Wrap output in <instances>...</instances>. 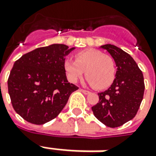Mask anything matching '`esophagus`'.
Returning a JSON list of instances; mask_svg holds the SVG:
<instances>
[{"mask_svg":"<svg viewBox=\"0 0 156 156\" xmlns=\"http://www.w3.org/2000/svg\"><path fill=\"white\" fill-rule=\"evenodd\" d=\"M79 90H80L81 92H83V94H85V95H87V94H90V91H88V90H83V89H80Z\"/></svg>","mask_w":156,"mask_h":156,"instance_id":"esophagus-1","label":"esophagus"}]
</instances>
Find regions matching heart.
Wrapping results in <instances>:
<instances>
[{
	"mask_svg": "<svg viewBox=\"0 0 156 156\" xmlns=\"http://www.w3.org/2000/svg\"><path fill=\"white\" fill-rule=\"evenodd\" d=\"M64 69L71 83H76L82 78L85 70L88 83L98 90L110 86L116 73L114 59L96 49L78 52L75 55V60L66 59Z\"/></svg>",
	"mask_w": 156,
	"mask_h": 156,
	"instance_id": "1",
	"label": "heart"
}]
</instances>
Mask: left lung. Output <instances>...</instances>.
Returning a JSON list of instances; mask_svg holds the SVG:
<instances>
[{
  "instance_id": "1",
  "label": "left lung",
  "mask_w": 156,
  "mask_h": 156,
  "mask_svg": "<svg viewBox=\"0 0 156 156\" xmlns=\"http://www.w3.org/2000/svg\"><path fill=\"white\" fill-rule=\"evenodd\" d=\"M117 66L115 79L107 90L98 93L99 101L91 108L96 118L108 127H118L135 117L144 93L142 71L129 54L111 44H105Z\"/></svg>"
}]
</instances>
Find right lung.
I'll use <instances>...</instances> for the list:
<instances>
[{
    "label": "right lung",
    "mask_w": 156,
    "mask_h": 156,
    "mask_svg": "<svg viewBox=\"0 0 156 156\" xmlns=\"http://www.w3.org/2000/svg\"><path fill=\"white\" fill-rule=\"evenodd\" d=\"M74 48L52 44L15 61L7 80L8 93L15 112L26 121L43 125L56 118L78 89L68 83L64 69L66 56Z\"/></svg>",
    "instance_id": "add662e5"
}]
</instances>
